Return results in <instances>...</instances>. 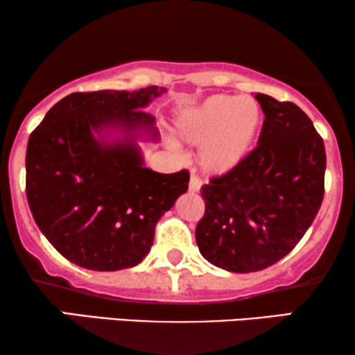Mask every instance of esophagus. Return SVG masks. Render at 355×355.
<instances>
[{"label":"esophagus","mask_w":355,"mask_h":355,"mask_svg":"<svg viewBox=\"0 0 355 355\" xmlns=\"http://www.w3.org/2000/svg\"><path fill=\"white\" fill-rule=\"evenodd\" d=\"M202 186V179L196 176V174H192L191 176V182H189V192H198V189Z\"/></svg>","instance_id":"34e87169"}]
</instances>
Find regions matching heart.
<instances>
[{
    "mask_svg": "<svg viewBox=\"0 0 355 355\" xmlns=\"http://www.w3.org/2000/svg\"><path fill=\"white\" fill-rule=\"evenodd\" d=\"M263 125V111L250 96L211 95L178 119V135L205 145L200 164L210 174H227L249 157Z\"/></svg>",
    "mask_w": 355,
    "mask_h": 355,
    "instance_id": "b5f03b06",
    "label": "heart"
}]
</instances>
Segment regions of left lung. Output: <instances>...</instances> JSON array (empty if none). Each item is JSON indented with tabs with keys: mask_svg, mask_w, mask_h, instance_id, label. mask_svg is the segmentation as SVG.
Wrapping results in <instances>:
<instances>
[{
	"mask_svg": "<svg viewBox=\"0 0 355 355\" xmlns=\"http://www.w3.org/2000/svg\"><path fill=\"white\" fill-rule=\"evenodd\" d=\"M265 114L259 145L231 173L202 186L196 227L203 259L232 273L275 265L297 245L322 207L327 153L307 114L257 94Z\"/></svg>",
	"mask_w": 355,
	"mask_h": 355,
	"instance_id": "8db88e82",
	"label": "left lung"
}]
</instances>
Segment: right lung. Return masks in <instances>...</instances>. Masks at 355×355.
Here are the masks:
<instances>
[{"label": "right lung", "instance_id": "add662e5", "mask_svg": "<svg viewBox=\"0 0 355 355\" xmlns=\"http://www.w3.org/2000/svg\"><path fill=\"white\" fill-rule=\"evenodd\" d=\"M164 92L145 89L77 92L48 111L28 137L27 202L37 226L72 263L116 271L140 263L155 226L187 191L189 171L162 174L144 166L134 130L157 139L144 108ZM123 130L113 144L96 139Z\"/></svg>", "mask_w": 355, "mask_h": 355}]
</instances>
